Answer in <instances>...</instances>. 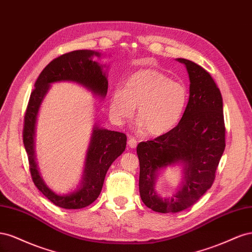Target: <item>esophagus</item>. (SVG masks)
<instances>
[{
    "label": "esophagus",
    "mask_w": 252,
    "mask_h": 252,
    "mask_svg": "<svg viewBox=\"0 0 252 252\" xmlns=\"http://www.w3.org/2000/svg\"><path fill=\"white\" fill-rule=\"evenodd\" d=\"M128 145H129V147H130V148H135L136 145H138V140L134 139L133 136H130V138H129V140H128Z\"/></svg>",
    "instance_id": "esophagus-1"
}]
</instances>
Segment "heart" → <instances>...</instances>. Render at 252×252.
I'll use <instances>...</instances> for the list:
<instances>
[{"label": "heart", "mask_w": 252, "mask_h": 252, "mask_svg": "<svg viewBox=\"0 0 252 252\" xmlns=\"http://www.w3.org/2000/svg\"><path fill=\"white\" fill-rule=\"evenodd\" d=\"M188 89L181 82L156 69H142L128 78L125 89L112 93L110 111L114 119L130 118L138 107L136 120L149 135L169 132L179 124L188 104Z\"/></svg>", "instance_id": "heart-1"}]
</instances>
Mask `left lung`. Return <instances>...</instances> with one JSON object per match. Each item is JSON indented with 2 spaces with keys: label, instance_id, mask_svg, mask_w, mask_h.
<instances>
[{
  "label": "left lung",
  "instance_id": "obj_1",
  "mask_svg": "<svg viewBox=\"0 0 252 252\" xmlns=\"http://www.w3.org/2000/svg\"><path fill=\"white\" fill-rule=\"evenodd\" d=\"M190 80L189 101L179 124L136 148L140 161L139 188L143 203L157 212H179L192 206L212 186L225 149L223 98L211 75L200 65L186 59ZM182 161L186 182L169 199L154 191L156 172L168 164Z\"/></svg>",
  "mask_w": 252,
  "mask_h": 252
}]
</instances>
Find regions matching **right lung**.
Returning a JSON list of instances; mask_svg holds the SVG:
<instances>
[{
	"label": "right lung",
	"mask_w": 252,
	"mask_h": 252,
	"mask_svg": "<svg viewBox=\"0 0 252 252\" xmlns=\"http://www.w3.org/2000/svg\"><path fill=\"white\" fill-rule=\"evenodd\" d=\"M100 53L91 50H74L55 59L44 68L35 81L34 89L30 94L24 117L23 142L27 152L29 170L37 189L55 205L65 209H81L94 203L103 187L105 175L110 165L120 157L126 147L125 133L94 127L88 148L82 186L67 195L57 194L45 185L35 164L33 148L34 126L37 110L51 83L73 81L82 84L93 93L105 96L108 81L103 72L102 65L93 61Z\"/></svg>",
	"instance_id": "obj_1"
}]
</instances>
